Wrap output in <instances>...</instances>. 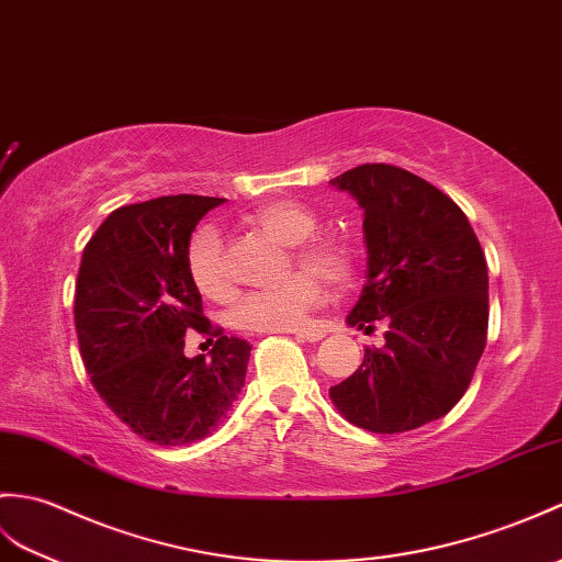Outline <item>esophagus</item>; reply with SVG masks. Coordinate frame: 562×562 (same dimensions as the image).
Listing matches in <instances>:
<instances>
[{
  "mask_svg": "<svg viewBox=\"0 0 562 562\" xmlns=\"http://www.w3.org/2000/svg\"><path fill=\"white\" fill-rule=\"evenodd\" d=\"M296 335V340H304V342H318V340H323V330H299V333H294Z\"/></svg>",
  "mask_w": 562,
  "mask_h": 562,
  "instance_id": "obj_1",
  "label": "esophagus"
}]
</instances>
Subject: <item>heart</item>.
Wrapping results in <instances>:
<instances>
[{"label": "heart", "instance_id": "1", "mask_svg": "<svg viewBox=\"0 0 562 562\" xmlns=\"http://www.w3.org/2000/svg\"><path fill=\"white\" fill-rule=\"evenodd\" d=\"M249 225L290 246L292 272L280 286L249 292L232 311V321L246 333H290L306 328L308 316L325 296V283L345 286L357 270V251L337 234H313L318 215L292 199H276L246 213ZM310 270L306 271L305 268ZM187 270L195 290L213 302H227L234 294L229 270L222 256L220 232L201 225L187 246Z\"/></svg>", "mask_w": 562, "mask_h": 562}]
</instances>
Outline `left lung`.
Segmentation results:
<instances>
[{
  "label": "left lung",
  "instance_id": "8db88e82",
  "mask_svg": "<svg viewBox=\"0 0 562 562\" xmlns=\"http://www.w3.org/2000/svg\"><path fill=\"white\" fill-rule=\"evenodd\" d=\"M363 207L369 280L349 325H387L385 345L330 387L349 424L404 434L446 416L472 383L488 333V268L450 195L407 169L373 162L330 179Z\"/></svg>",
  "mask_w": 562,
  "mask_h": 562
}]
</instances>
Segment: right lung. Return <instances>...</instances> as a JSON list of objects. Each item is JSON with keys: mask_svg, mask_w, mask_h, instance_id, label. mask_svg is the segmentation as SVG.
I'll list each match as a JSON object with an SVG mask.
<instances>
[{"mask_svg": "<svg viewBox=\"0 0 562 562\" xmlns=\"http://www.w3.org/2000/svg\"><path fill=\"white\" fill-rule=\"evenodd\" d=\"M213 195H160L116 207L83 249L76 278L78 347L102 402L155 446H187L225 419L244 387L251 345L203 316L187 270ZM214 342L212 359L183 357V335Z\"/></svg>", "mask_w": 562, "mask_h": 562, "instance_id": "obj_1", "label": "right lung"}]
</instances>
